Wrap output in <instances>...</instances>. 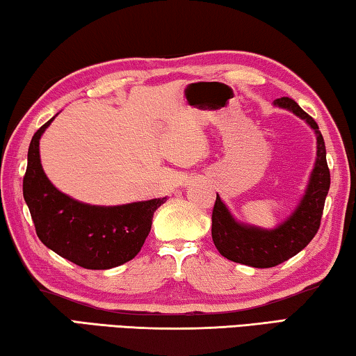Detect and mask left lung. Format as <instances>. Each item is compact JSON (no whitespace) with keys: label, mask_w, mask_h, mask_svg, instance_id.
<instances>
[{"label":"left lung","mask_w":356,"mask_h":356,"mask_svg":"<svg viewBox=\"0 0 356 356\" xmlns=\"http://www.w3.org/2000/svg\"><path fill=\"white\" fill-rule=\"evenodd\" d=\"M279 107L292 110L307 121L317 134V161L309 186L300 207L276 230H260L238 224L216 195L213 208L211 235L220 255L236 264L254 268H271L289 260L305 249L320 229L326 194L330 191V168L322 134L312 116L307 115L292 97H279Z\"/></svg>","instance_id":"left-lung-1"}]
</instances>
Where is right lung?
<instances>
[{
	"instance_id": "1",
	"label": "right lung",
	"mask_w": 356,
	"mask_h": 356,
	"mask_svg": "<svg viewBox=\"0 0 356 356\" xmlns=\"http://www.w3.org/2000/svg\"><path fill=\"white\" fill-rule=\"evenodd\" d=\"M51 120L33 136L23 177V197L39 240L86 270H108L126 264L142 249L153 214L167 199L91 207L64 195L45 177L39 159V138Z\"/></svg>"
}]
</instances>
